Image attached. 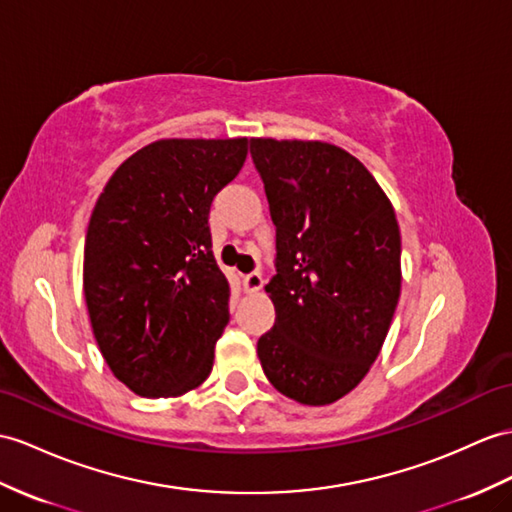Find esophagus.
Here are the masks:
<instances>
[{"label": "esophagus", "instance_id": "obj_1", "mask_svg": "<svg viewBox=\"0 0 512 512\" xmlns=\"http://www.w3.org/2000/svg\"><path fill=\"white\" fill-rule=\"evenodd\" d=\"M263 284H265V280H263V276H260L258 271L247 273V276L243 278V286H245V291H247V293H256V291H260V289H263Z\"/></svg>", "mask_w": 512, "mask_h": 512}]
</instances>
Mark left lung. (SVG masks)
<instances>
[{
	"label": "left lung",
	"mask_w": 512,
	"mask_h": 512,
	"mask_svg": "<svg viewBox=\"0 0 512 512\" xmlns=\"http://www.w3.org/2000/svg\"><path fill=\"white\" fill-rule=\"evenodd\" d=\"M276 226V323L258 339L267 380L304 406L356 389L402 289V236L367 167L323 141H249Z\"/></svg>",
	"instance_id": "1"
}]
</instances>
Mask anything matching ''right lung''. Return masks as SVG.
I'll return each instance as SVG.
<instances>
[{
  "mask_svg": "<svg viewBox=\"0 0 512 512\" xmlns=\"http://www.w3.org/2000/svg\"><path fill=\"white\" fill-rule=\"evenodd\" d=\"M245 158L247 139H160L123 160L97 199L86 308L99 352L136 395L178 397L213 371L230 284L208 215Z\"/></svg>",
  "mask_w": 512,
  "mask_h": 512,
  "instance_id": "1",
  "label": "right lung"
}]
</instances>
